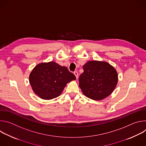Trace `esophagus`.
<instances>
[{
	"mask_svg": "<svg viewBox=\"0 0 146 146\" xmlns=\"http://www.w3.org/2000/svg\"><path fill=\"white\" fill-rule=\"evenodd\" d=\"M74 74L75 75V76H76V79H77L78 78V72H74Z\"/></svg>",
	"mask_w": 146,
	"mask_h": 146,
	"instance_id": "34e87169",
	"label": "esophagus"
}]
</instances>
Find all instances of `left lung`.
I'll return each mask as SVG.
<instances>
[{
	"label": "left lung",
	"instance_id": "obj_1",
	"mask_svg": "<svg viewBox=\"0 0 146 146\" xmlns=\"http://www.w3.org/2000/svg\"><path fill=\"white\" fill-rule=\"evenodd\" d=\"M84 72L79 77V87L87 97L100 100L109 96L118 82V74L106 62L88 61L82 66Z\"/></svg>",
	"mask_w": 146,
	"mask_h": 146
}]
</instances>
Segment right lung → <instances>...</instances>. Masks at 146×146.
<instances>
[{
	"label": "right lung",
	"instance_id": "obj_1",
	"mask_svg": "<svg viewBox=\"0 0 146 146\" xmlns=\"http://www.w3.org/2000/svg\"><path fill=\"white\" fill-rule=\"evenodd\" d=\"M76 79V76L66 67L55 62L38 64L29 75V82L33 92L46 100L59 96L67 83Z\"/></svg>",
	"mask_w": 146,
	"mask_h": 146
}]
</instances>
